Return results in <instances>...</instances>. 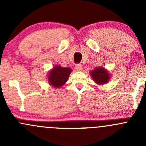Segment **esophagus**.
<instances>
[{"mask_svg":"<svg viewBox=\"0 0 146 146\" xmlns=\"http://www.w3.org/2000/svg\"><path fill=\"white\" fill-rule=\"evenodd\" d=\"M75 68H76V70H77V71H81L82 70V65L80 64H78L76 65V67H75Z\"/></svg>","mask_w":146,"mask_h":146,"instance_id":"obj_1","label":"esophagus"}]
</instances>
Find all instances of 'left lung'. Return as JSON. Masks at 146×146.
<instances>
[{
	"instance_id": "8db88e82",
	"label": "left lung",
	"mask_w": 146,
	"mask_h": 146,
	"mask_svg": "<svg viewBox=\"0 0 146 146\" xmlns=\"http://www.w3.org/2000/svg\"><path fill=\"white\" fill-rule=\"evenodd\" d=\"M90 75L98 84L107 83L110 79V75L104 68H97L90 72Z\"/></svg>"
}]
</instances>
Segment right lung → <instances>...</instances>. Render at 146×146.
I'll use <instances>...</instances> for the list:
<instances>
[{
    "instance_id": "right-lung-1",
    "label": "right lung",
    "mask_w": 146,
    "mask_h": 146,
    "mask_svg": "<svg viewBox=\"0 0 146 146\" xmlns=\"http://www.w3.org/2000/svg\"><path fill=\"white\" fill-rule=\"evenodd\" d=\"M71 69L69 68H62L59 66H56L48 73V82L52 86L59 88L66 83L68 78Z\"/></svg>"
}]
</instances>
